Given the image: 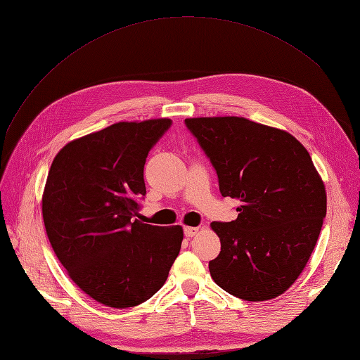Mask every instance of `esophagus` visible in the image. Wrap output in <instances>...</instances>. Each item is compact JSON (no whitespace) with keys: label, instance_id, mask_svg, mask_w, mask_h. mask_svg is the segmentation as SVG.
I'll return each instance as SVG.
<instances>
[{"label":"esophagus","instance_id":"34e87169","mask_svg":"<svg viewBox=\"0 0 360 360\" xmlns=\"http://www.w3.org/2000/svg\"><path fill=\"white\" fill-rule=\"evenodd\" d=\"M198 231H200L198 226H184V236H186V237L197 236Z\"/></svg>","mask_w":360,"mask_h":360}]
</instances>
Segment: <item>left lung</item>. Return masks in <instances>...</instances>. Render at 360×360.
Returning <instances> with one entry per match:
<instances>
[{"mask_svg":"<svg viewBox=\"0 0 360 360\" xmlns=\"http://www.w3.org/2000/svg\"><path fill=\"white\" fill-rule=\"evenodd\" d=\"M210 159L222 197L240 201L231 222H212L221 252L213 281L233 296L263 302L281 296L319 240L326 191L312 159L285 130L243 117L184 120Z\"/></svg>","mask_w":360,"mask_h":360,"instance_id":"obj_1","label":"left lung"}]
</instances>
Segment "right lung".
Instances as JSON below:
<instances>
[{"mask_svg":"<svg viewBox=\"0 0 360 360\" xmlns=\"http://www.w3.org/2000/svg\"><path fill=\"white\" fill-rule=\"evenodd\" d=\"M169 118L120 122L64 146L41 198L51 246L70 279L110 308H132L165 284L183 240L180 225L135 219L148 151Z\"/></svg>","mask_w":360,"mask_h":360,"instance_id":"add662e5","label":"right lung"}]
</instances>
